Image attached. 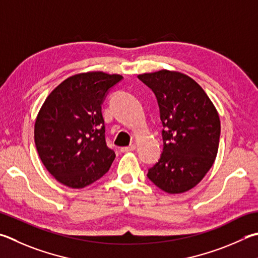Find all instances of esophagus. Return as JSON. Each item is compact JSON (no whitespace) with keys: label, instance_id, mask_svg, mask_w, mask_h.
Returning a JSON list of instances; mask_svg holds the SVG:
<instances>
[{"label":"esophagus","instance_id":"1","mask_svg":"<svg viewBox=\"0 0 258 258\" xmlns=\"http://www.w3.org/2000/svg\"><path fill=\"white\" fill-rule=\"evenodd\" d=\"M135 148H137V147H135V144H131V145H128V147L121 148L120 151L124 152V153H125V152H131V151H134Z\"/></svg>","mask_w":258,"mask_h":258}]
</instances>
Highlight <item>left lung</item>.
<instances>
[{"instance_id": "obj_1", "label": "left lung", "mask_w": 258, "mask_h": 258, "mask_svg": "<svg viewBox=\"0 0 258 258\" xmlns=\"http://www.w3.org/2000/svg\"><path fill=\"white\" fill-rule=\"evenodd\" d=\"M138 78L156 95L163 126L161 157L147 176L166 193H184L203 179L217 157L218 111L186 74L161 70Z\"/></svg>"}]
</instances>
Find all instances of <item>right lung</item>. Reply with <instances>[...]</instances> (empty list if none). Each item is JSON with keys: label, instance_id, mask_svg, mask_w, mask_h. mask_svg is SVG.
<instances>
[{"label": "right lung", "instance_id": "right-lung-1", "mask_svg": "<svg viewBox=\"0 0 258 258\" xmlns=\"http://www.w3.org/2000/svg\"><path fill=\"white\" fill-rule=\"evenodd\" d=\"M121 79L80 73L46 98L35 123V143L46 169L60 184L83 188L109 170L116 154L107 147L101 105Z\"/></svg>", "mask_w": 258, "mask_h": 258}]
</instances>
